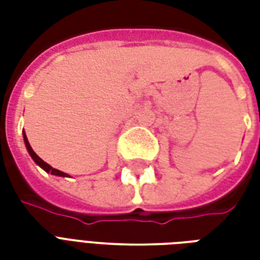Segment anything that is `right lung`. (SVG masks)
I'll return each mask as SVG.
<instances>
[{
  "label": "right lung",
  "instance_id": "1",
  "mask_svg": "<svg viewBox=\"0 0 260 260\" xmlns=\"http://www.w3.org/2000/svg\"><path fill=\"white\" fill-rule=\"evenodd\" d=\"M23 141H25V145H26V149H27V152H29V154H30V157L33 158V161L39 166V167H42L46 173H51L53 175H57V177H69L67 173H62V171H59V170L57 169H53L50 164H47L46 161H43L42 158L37 156L36 153L33 152V149H31L30 143H29V141H27V138H26V134L25 131H23Z\"/></svg>",
  "mask_w": 260,
  "mask_h": 260
}]
</instances>
